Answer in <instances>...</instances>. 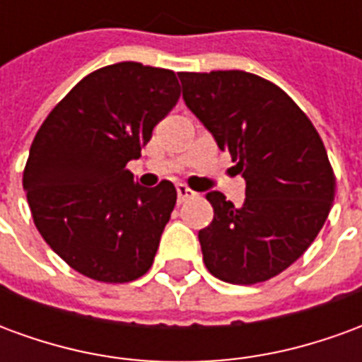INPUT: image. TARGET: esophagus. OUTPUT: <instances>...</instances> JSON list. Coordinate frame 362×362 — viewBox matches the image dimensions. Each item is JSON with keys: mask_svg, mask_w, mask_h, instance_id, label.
Returning <instances> with one entry per match:
<instances>
[{"mask_svg": "<svg viewBox=\"0 0 362 362\" xmlns=\"http://www.w3.org/2000/svg\"><path fill=\"white\" fill-rule=\"evenodd\" d=\"M176 192H178V202H180V204L182 202H186V199H189V197L196 196L186 184H178V186H176Z\"/></svg>", "mask_w": 362, "mask_h": 362, "instance_id": "34e87169", "label": "esophagus"}]
</instances>
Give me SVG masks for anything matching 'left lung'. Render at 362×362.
I'll use <instances>...</instances> for the list:
<instances>
[{
  "label": "left lung",
  "instance_id": "obj_1",
  "mask_svg": "<svg viewBox=\"0 0 362 362\" xmlns=\"http://www.w3.org/2000/svg\"><path fill=\"white\" fill-rule=\"evenodd\" d=\"M189 110L246 180L240 207L209 192L213 221L199 230L205 267L233 285L275 277L324 227L335 176L324 143L295 100L246 71L178 74Z\"/></svg>",
  "mask_w": 362,
  "mask_h": 362
}]
</instances>
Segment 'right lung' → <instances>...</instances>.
<instances>
[{"label":"right lung","instance_id":"1","mask_svg":"<svg viewBox=\"0 0 362 362\" xmlns=\"http://www.w3.org/2000/svg\"><path fill=\"white\" fill-rule=\"evenodd\" d=\"M178 98L174 71L122 62L83 77L44 119L23 188L38 233L75 272L127 283L153 266L176 188H145L126 165Z\"/></svg>","mask_w":362,"mask_h":362}]
</instances>
